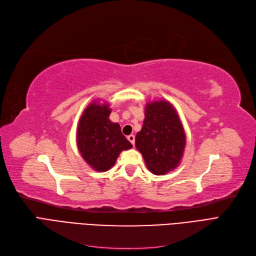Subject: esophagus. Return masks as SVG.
Returning a JSON list of instances; mask_svg holds the SVG:
<instances>
[{
  "label": "esophagus",
  "mask_w": 256,
  "mask_h": 256,
  "mask_svg": "<svg viewBox=\"0 0 256 256\" xmlns=\"http://www.w3.org/2000/svg\"><path fill=\"white\" fill-rule=\"evenodd\" d=\"M127 138L129 140V142H130L132 145H134V142H136V136H134V134H130Z\"/></svg>",
  "instance_id": "esophagus-1"
}]
</instances>
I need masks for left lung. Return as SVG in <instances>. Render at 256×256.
Segmentation results:
<instances>
[{"label":"left lung","mask_w":256,"mask_h":256,"mask_svg":"<svg viewBox=\"0 0 256 256\" xmlns=\"http://www.w3.org/2000/svg\"><path fill=\"white\" fill-rule=\"evenodd\" d=\"M185 132L174 106L165 100L148 102L142 130L136 134V147L142 154L147 168L162 176L180 164Z\"/></svg>","instance_id":"8db88e82"}]
</instances>
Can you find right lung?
Segmentation results:
<instances>
[{
	"instance_id": "obj_1",
	"label": "right lung",
	"mask_w": 256,
	"mask_h": 256,
	"mask_svg": "<svg viewBox=\"0 0 256 256\" xmlns=\"http://www.w3.org/2000/svg\"><path fill=\"white\" fill-rule=\"evenodd\" d=\"M109 104L93 102L84 109L77 128V147L84 160L96 172H107L122 150L132 147L118 122L109 120Z\"/></svg>"
}]
</instances>
